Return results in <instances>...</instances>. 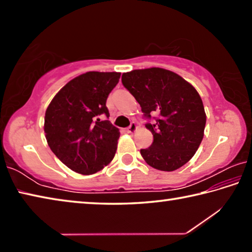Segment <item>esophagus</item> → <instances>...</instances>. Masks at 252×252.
Segmentation results:
<instances>
[{"mask_svg":"<svg viewBox=\"0 0 252 252\" xmlns=\"http://www.w3.org/2000/svg\"><path fill=\"white\" fill-rule=\"evenodd\" d=\"M136 129H138V126H136V125H135L134 122H132L131 125H130V126L126 129V132H127V133H133V132H135Z\"/></svg>","mask_w":252,"mask_h":252,"instance_id":"esophagus-1","label":"esophagus"}]
</instances>
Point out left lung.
Returning <instances> with one entry per match:
<instances>
[{
  "instance_id": "left-lung-1",
  "label": "left lung",
  "mask_w": 252,
  "mask_h": 252,
  "mask_svg": "<svg viewBox=\"0 0 252 252\" xmlns=\"http://www.w3.org/2000/svg\"><path fill=\"white\" fill-rule=\"evenodd\" d=\"M122 83L141 106L153 134L149 148L141 149L144 161L160 171H174L185 165L201 143L206 112L198 91L172 71L150 67L122 74Z\"/></svg>"
}]
</instances>
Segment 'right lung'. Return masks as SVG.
<instances>
[{"label": "right lung", "instance_id": "obj_1", "mask_svg": "<svg viewBox=\"0 0 252 252\" xmlns=\"http://www.w3.org/2000/svg\"><path fill=\"white\" fill-rule=\"evenodd\" d=\"M120 72L83 73L69 81L50 102L44 132L51 150L72 171L93 174L114 158L120 132L109 120L106 99Z\"/></svg>", "mask_w": 252, "mask_h": 252}]
</instances>
